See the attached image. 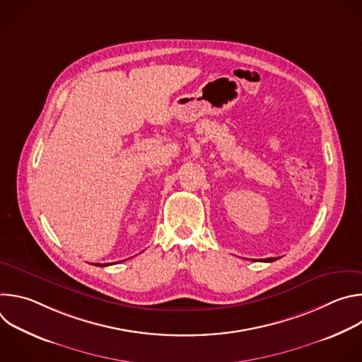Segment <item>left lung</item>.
<instances>
[{
	"label": "left lung",
	"instance_id": "obj_1",
	"mask_svg": "<svg viewBox=\"0 0 362 362\" xmlns=\"http://www.w3.org/2000/svg\"><path fill=\"white\" fill-rule=\"evenodd\" d=\"M276 259H278V257H267V259H264V262H274Z\"/></svg>",
	"mask_w": 362,
	"mask_h": 362
}]
</instances>
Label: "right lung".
I'll return each instance as SVG.
<instances>
[{
  "mask_svg": "<svg viewBox=\"0 0 362 362\" xmlns=\"http://www.w3.org/2000/svg\"><path fill=\"white\" fill-rule=\"evenodd\" d=\"M95 267H109V264H95Z\"/></svg>",
  "mask_w": 362,
  "mask_h": 362,
  "instance_id": "add662e5",
  "label": "right lung"
}]
</instances>
